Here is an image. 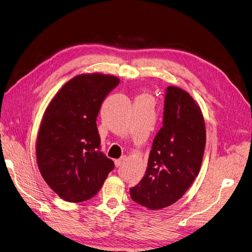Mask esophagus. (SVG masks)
I'll use <instances>...</instances> for the list:
<instances>
[{"label":"esophagus","instance_id":"esophagus-1","mask_svg":"<svg viewBox=\"0 0 252 252\" xmlns=\"http://www.w3.org/2000/svg\"><path fill=\"white\" fill-rule=\"evenodd\" d=\"M125 161H126V156H123V157H120L119 159L115 160V165H116V167H119L121 164H124Z\"/></svg>","mask_w":252,"mask_h":252}]
</instances>
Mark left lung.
<instances>
[{
	"label": "left lung",
	"instance_id": "left-lung-1",
	"mask_svg": "<svg viewBox=\"0 0 252 252\" xmlns=\"http://www.w3.org/2000/svg\"><path fill=\"white\" fill-rule=\"evenodd\" d=\"M205 141L198 103L182 89L167 87L162 127L154 138L143 178L129 189L132 200L152 210L174 204L198 176Z\"/></svg>",
	"mask_w": 252,
	"mask_h": 252
}]
</instances>
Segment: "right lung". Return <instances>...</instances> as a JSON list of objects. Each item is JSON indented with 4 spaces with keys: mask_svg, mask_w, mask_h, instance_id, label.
Instances as JSON below:
<instances>
[{
    "mask_svg": "<svg viewBox=\"0 0 252 252\" xmlns=\"http://www.w3.org/2000/svg\"><path fill=\"white\" fill-rule=\"evenodd\" d=\"M118 84L112 75H77L45 111L36 140L37 165L46 183L64 201L93 198L115 166L100 151L96 118L105 96Z\"/></svg>",
    "mask_w": 252,
    "mask_h": 252,
    "instance_id": "add662e5",
    "label": "right lung"
}]
</instances>
